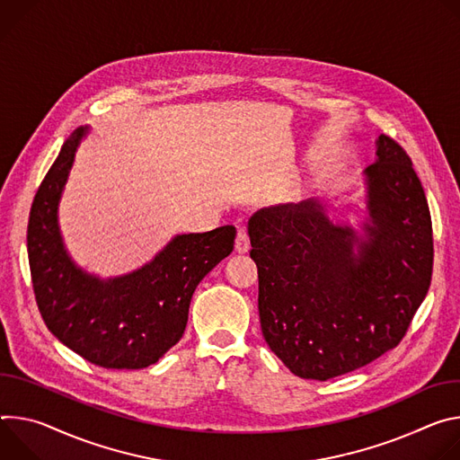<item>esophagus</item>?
Listing matches in <instances>:
<instances>
[{"label":"esophagus","mask_w":460,"mask_h":460,"mask_svg":"<svg viewBox=\"0 0 460 460\" xmlns=\"http://www.w3.org/2000/svg\"><path fill=\"white\" fill-rule=\"evenodd\" d=\"M250 250V239H248V234L244 228H239L237 230V237H235V252L239 253H244Z\"/></svg>","instance_id":"34e87169"}]
</instances>
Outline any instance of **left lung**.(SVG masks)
Wrapping results in <instances>:
<instances>
[{
  "instance_id": "8db88e82",
  "label": "left lung",
  "mask_w": 460,
  "mask_h": 460,
  "mask_svg": "<svg viewBox=\"0 0 460 460\" xmlns=\"http://www.w3.org/2000/svg\"><path fill=\"white\" fill-rule=\"evenodd\" d=\"M362 234L316 199L248 219L265 341L299 378L360 369L405 336L433 272V228L410 155L387 135L366 168Z\"/></svg>"
}]
</instances>
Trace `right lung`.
I'll return each mask as SVG.
<instances>
[{"mask_svg":"<svg viewBox=\"0 0 460 460\" xmlns=\"http://www.w3.org/2000/svg\"><path fill=\"white\" fill-rule=\"evenodd\" d=\"M87 128L64 142L29 216L27 250L40 314L66 347L106 369H142L182 338L191 296L234 250L235 228L175 235L129 274L100 279L76 267L64 246L58 204Z\"/></svg>","mask_w":460,"mask_h":460,"instance_id":"add662e5","label":"right lung"}]
</instances>
